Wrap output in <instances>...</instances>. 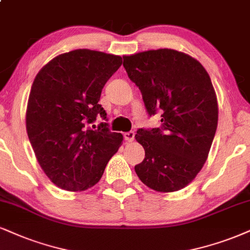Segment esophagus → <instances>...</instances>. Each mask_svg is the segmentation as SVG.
Segmentation results:
<instances>
[{
  "instance_id": "esophagus-1",
  "label": "esophagus",
  "mask_w": 250,
  "mask_h": 250,
  "mask_svg": "<svg viewBox=\"0 0 250 250\" xmlns=\"http://www.w3.org/2000/svg\"><path fill=\"white\" fill-rule=\"evenodd\" d=\"M134 137H135V133L133 131L126 132V133H124V138H125V140L127 141V143H132V141L134 140Z\"/></svg>"
}]
</instances>
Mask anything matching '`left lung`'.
<instances>
[{"instance_id":"left-lung-1","label":"left lung","mask_w":250,"mask_h":250,"mask_svg":"<svg viewBox=\"0 0 250 250\" xmlns=\"http://www.w3.org/2000/svg\"><path fill=\"white\" fill-rule=\"evenodd\" d=\"M123 59L148 116L161 113L160 127L137 131L145 159L135 172L159 192L180 190L203 168L217 131L218 103L210 76L199 61L169 48Z\"/></svg>"}]
</instances>
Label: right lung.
Listing matches in <instances>:
<instances>
[{"instance_id": "add662e5", "label": "right lung", "mask_w": 250, "mask_h": 250, "mask_svg": "<svg viewBox=\"0 0 250 250\" xmlns=\"http://www.w3.org/2000/svg\"><path fill=\"white\" fill-rule=\"evenodd\" d=\"M122 63L118 55L75 50L58 55L37 74L27 102V135L40 167L61 189L95 186L122 144L123 135L110 131L98 103ZM97 116L104 122L96 128Z\"/></svg>"}]
</instances>
